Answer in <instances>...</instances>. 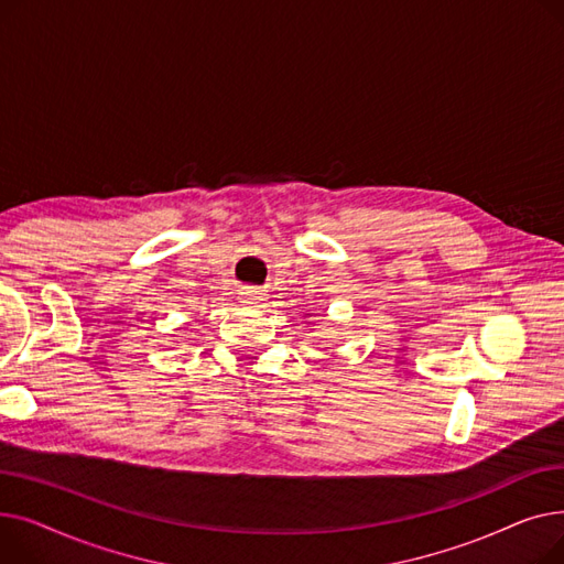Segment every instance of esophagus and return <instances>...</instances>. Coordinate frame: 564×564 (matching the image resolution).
Listing matches in <instances>:
<instances>
[{
  "instance_id": "obj_1",
  "label": "esophagus",
  "mask_w": 564,
  "mask_h": 564,
  "mask_svg": "<svg viewBox=\"0 0 564 564\" xmlns=\"http://www.w3.org/2000/svg\"><path fill=\"white\" fill-rule=\"evenodd\" d=\"M242 300L247 304H260V302H264V292L260 288H245L242 290Z\"/></svg>"
}]
</instances>
